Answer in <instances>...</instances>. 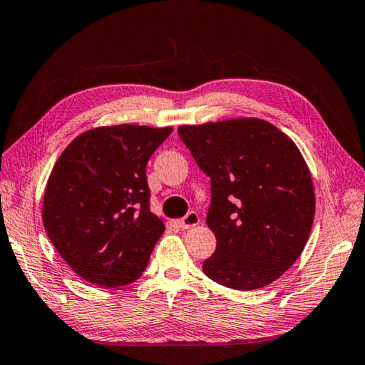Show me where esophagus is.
<instances>
[{
	"mask_svg": "<svg viewBox=\"0 0 365 365\" xmlns=\"http://www.w3.org/2000/svg\"><path fill=\"white\" fill-rule=\"evenodd\" d=\"M177 224L180 229H192V227H195V225L200 224V216L192 211V212H188L183 219H180Z\"/></svg>",
	"mask_w": 365,
	"mask_h": 365,
	"instance_id": "1",
	"label": "esophagus"
}]
</instances>
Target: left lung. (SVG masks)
I'll return each instance as SVG.
<instances>
[{
  "label": "left lung",
  "instance_id": "obj_1",
  "mask_svg": "<svg viewBox=\"0 0 365 365\" xmlns=\"http://www.w3.org/2000/svg\"><path fill=\"white\" fill-rule=\"evenodd\" d=\"M178 135L211 178L206 224L217 242L205 274L237 291L271 284L300 257L315 216L314 182L296 143L245 117L182 125Z\"/></svg>",
  "mask_w": 365,
  "mask_h": 365
}]
</instances>
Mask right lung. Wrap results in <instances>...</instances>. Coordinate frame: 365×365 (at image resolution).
<instances>
[{"instance_id":"add662e5","label":"right lung","mask_w":365,"mask_h":365,"mask_svg":"<svg viewBox=\"0 0 365 365\" xmlns=\"http://www.w3.org/2000/svg\"><path fill=\"white\" fill-rule=\"evenodd\" d=\"M172 126L112 125L81 133L55 162L42 219L79 277L102 287L136 281L164 234L149 210L146 164Z\"/></svg>"}]
</instances>
